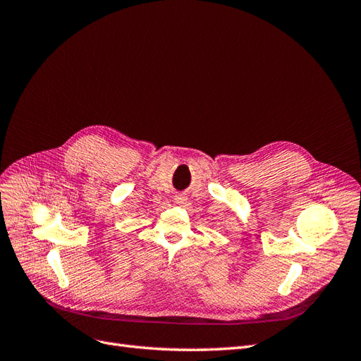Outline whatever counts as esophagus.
Returning a JSON list of instances; mask_svg holds the SVG:
<instances>
[{
  "mask_svg": "<svg viewBox=\"0 0 361 361\" xmlns=\"http://www.w3.org/2000/svg\"><path fill=\"white\" fill-rule=\"evenodd\" d=\"M174 200H176L178 204H183L185 200H187V197H185V195H182V194H178V195H174Z\"/></svg>",
  "mask_w": 361,
  "mask_h": 361,
  "instance_id": "esophagus-1",
  "label": "esophagus"
}]
</instances>
